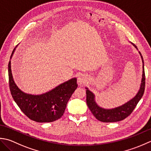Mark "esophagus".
<instances>
[{"label":"esophagus","instance_id":"1","mask_svg":"<svg viewBox=\"0 0 151 151\" xmlns=\"http://www.w3.org/2000/svg\"><path fill=\"white\" fill-rule=\"evenodd\" d=\"M85 81H86V78L84 76L81 75L78 78V82L80 84L84 83H85Z\"/></svg>","mask_w":151,"mask_h":151}]
</instances>
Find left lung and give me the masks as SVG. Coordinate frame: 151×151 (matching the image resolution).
Listing matches in <instances>:
<instances>
[{
  "mask_svg": "<svg viewBox=\"0 0 151 151\" xmlns=\"http://www.w3.org/2000/svg\"><path fill=\"white\" fill-rule=\"evenodd\" d=\"M136 48L137 49V46L132 43ZM141 59L143 62V76L142 80H141V87L139 91L138 92L136 96L134 98L128 101L124 105L120 107H116L111 109H103L98 106L94 101V94L88 90L87 88L86 91V94H87V104L88 107L89 109L91 110V113L95 116V118L98 119V121L103 122H114L121 121L122 120L124 119L130 115L133 111L135 107H136L137 104L139 101L142 98L144 94L145 88V74L144 70V61L142 55L140 52H139Z\"/></svg>",
  "mask_w": 151,
  "mask_h": 151,
  "instance_id": "8db88e82",
  "label": "left lung"
}]
</instances>
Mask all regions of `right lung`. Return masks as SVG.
<instances>
[{
	"label": "right lung",
	"mask_w": 151,
	"mask_h": 151,
	"mask_svg": "<svg viewBox=\"0 0 151 151\" xmlns=\"http://www.w3.org/2000/svg\"><path fill=\"white\" fill-rule=\"evenodd\" d=\"M14 50L15 48L11 57ZM8 78L11 94L15 103L27 117L38 122H50L60 119L64 114L68 101L78 87L77 79L72 78L45 94L24 93L14 83L10 61L8 64Z\"/></svg>",
	"instance_id": "add662e5"
}]
</instances>
